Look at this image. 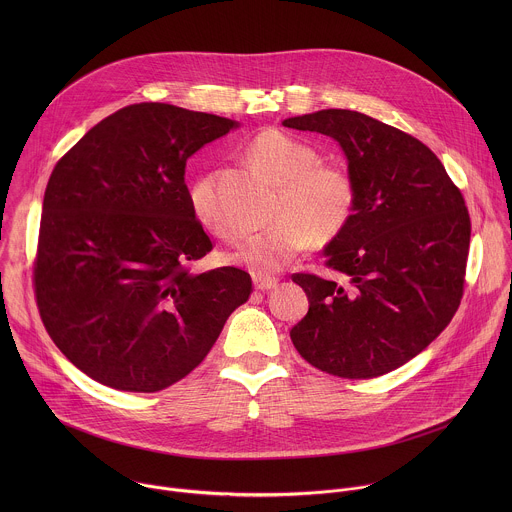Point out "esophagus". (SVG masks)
<instances>
[{
    "mask_svg": "<svg viewBox=\"0 0 512 512\" xmlns=\"http://www.w3.org/2000/svg\"><path fill=\"white\" fill-rule=\"evenodd\" d=\"M278 286V278H270V276H254V288L260 292H270Z\"/></svg>",
    "mask_w": 512,
    "mask_h": 512,
    "instance_id": "obj_1",
    "label": "esophagus"
}]
</instances>
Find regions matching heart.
Returning a JSON list of instances; mask_svg holds the SVG:
<instances>
[{
	"mask_svg": "<svg viewBox=\"0 0 512 512\" xmlns=\"http://www.w3.org/2000/svg\"><path fill=\"white\" fill-rule=\"evenodd\" d=\"M250 159L260 165L280 193L274 207L276 222L244 238L232 260L254 274H274L307 250L317 238H337L355 213L357 189L351 173L339 163L319 161L315 147L282 130H264L248 146ZM195 219L220 238H234L236 230L224 217L211 173L199 175L187 191Z\"/></svg>",
	"mask_w": 512,
	"mask_h": 512,
	"instance_id": "b5f03b06",
	"label": "heart"
}]
</instances>
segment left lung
<instances>
[{
  "label": "left lung",
  "mask_w": 512,
  "mask_h": 512,
  "mask_svg": "<svg viewBox=\"0 0 512 512\" xmlns=\"http://www.w3.org/2000/svg\"><path fill=\"white\" fill-rule=\"evenodd\" d=\"M286 128L337 140L357 203L325 266L343 284L297 272L309 299L290 331L297 353L341 378H374L422 353L455 315L471 219L438 155L414 136L353 110H321Z\"/></svg>",
  "instance_id": "obj_1"
}]
</instances>
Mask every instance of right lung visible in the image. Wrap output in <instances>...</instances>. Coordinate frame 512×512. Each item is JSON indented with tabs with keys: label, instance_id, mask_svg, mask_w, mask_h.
I'll use <instances>...</instances> for the list:
<instances>
[{
	"label": "right lung",
	"instance_id": "add662e5",
	"mask_svg": "<svg viewBox=\"0 0 512 512\" xmlns=\"http://www.w3.org/2000/svg\"><path fill=\"white\" fill-rule=\"evenodd\" d=\"M236 122L161 102L126 106L55 165L33 290L61 353L122 392H159L203 363L250 274L195 272L213 250L187 199L185 165Z\"/></svg>",
	"mask_w": 512,
	"mask_h": 512
}]
</instances>
